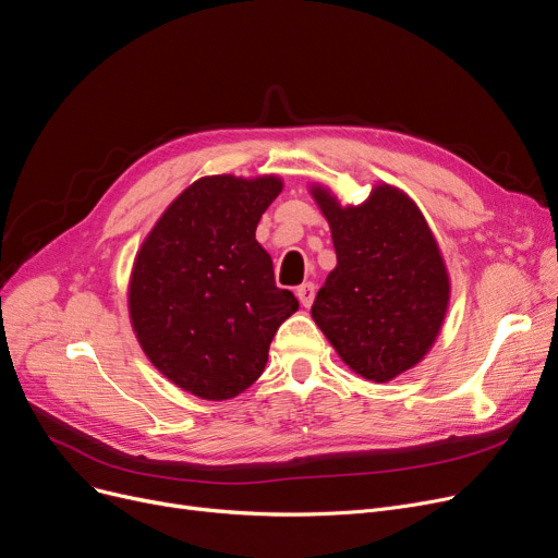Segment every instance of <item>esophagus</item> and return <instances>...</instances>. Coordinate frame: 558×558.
<instances>
[{"label":"esophagus","mask_w":558,"mask_h":558,"mask_svg":"<svg viewBox=\"0 0 558 558\" xmlns=\"http://www.w3.org/2000/svg\"><path fill=\"white\" fill-rule=\"evenodd\" d=\"M314 294H317V287H314L312 282H303L301 287H296V296L303 307H310L314 303Z\"/></svg>","instance_id":"esophagus-1"}]
</instances>
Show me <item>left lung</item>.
<instances>
[{
	"label": "left lung",
	"mask_w": 558,
	"mask_h": 558,
	"mask_svg": "<svg viewBox=\"0 0 558 558\" xmlns=\"http://www.w3.org/2000/svg\"><path fill=\"white\" fill-rule=\"evenodd\" d=\"M307 189L337 253L312 305L314 324L344 365L372 383L417 367L451 299L447 264L422 209L387 182H376L360 205H342L319 182Z\"/></svg>",
	"instance_id": "1"
}]
</instances>
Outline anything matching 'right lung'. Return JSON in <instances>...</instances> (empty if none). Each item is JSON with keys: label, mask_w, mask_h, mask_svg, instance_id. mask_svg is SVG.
Listing matches in <instances>:
<instances>
[{"label": "right lung", "mask_w": 558, "mask_h": 558, "mask_svg": "<svg viewBox=\"0 0 558 558\" xmlns=\"http://www.w3.org/2000/svg\"><path fill=\"white\" fill-rule=\"evenodd\" d=\"M280 191L278 175L201 178L163 209L134 257L132 330L155 369L193 397L246 392L276 330L299 310L255 239Z\"/></svg>", "instance_id": "add662e5"}]
</instances>
